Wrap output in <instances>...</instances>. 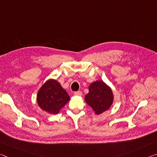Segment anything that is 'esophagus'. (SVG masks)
I'll return each instance as SVG.
<instances>
[{
  "label": "esophagus",
  "instance_id": "34e87169",
  "mask_svg": "<svg viewBox=\"0 0 157 157\" xmlns=\"http://www.w3.org/2000/svg\"><path fill=\"white\" fill-rule=\"evenodd\" d=\"M74 95H76V96H81L82 94L81 91H76V92L74 93Z\"/></svg>",
  "mask_w": 157,
  "mask_h": 157
}]
</instances>
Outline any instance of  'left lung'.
<instances>
[{"mask_svg":"<svg viewBox=\"0 0 157 157\" xmlns=\"http://www.w3.org/2000/svg\"><path fill=\"white\" fill-rule=\"evenodd\" d=\"M113 98L111 87L102 80H98L89 85V93L85 95L84 100L95 113L99 115L111 107Z\"/></svg>","mask_w":157,"mask_h":157,"instance_id":"obj_1","label":"left lung"}]
</instances>
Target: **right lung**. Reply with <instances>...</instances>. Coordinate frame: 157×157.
Here are the masks:
<instances>
[{"mask_svg": "<svg viewBox=\"0 0 157 157\" xmlns=\"http://www.w3.org/2000/svg\"><path fill=\"white\" fill-rule=\"evenodd\" d=\"M36 100L43 111L50 114H57L70 100V97L56 79H50L39 89Z\"/></svg>", "mask_w": 157, "mask_h": 157, "instance_id": "obj_1", "label": "right lung"}]
</instances>
